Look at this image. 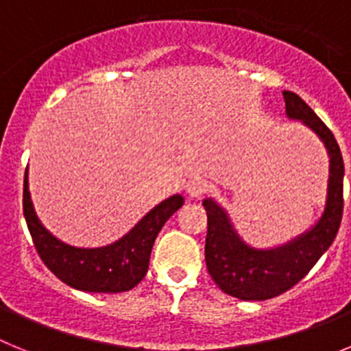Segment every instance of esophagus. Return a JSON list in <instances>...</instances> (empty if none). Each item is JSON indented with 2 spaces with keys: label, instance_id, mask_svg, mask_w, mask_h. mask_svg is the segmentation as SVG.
I'll return each mask as SVG.
<instances>
[{
  "label": "esophagus",
  "instance_id": "esophagus-1",
  "mask_svg": "<svg viewBox=\"0 0 351 351\" xmlns=\"http://www.w3.org/2000/svg\"><path fill=\"white\" fill-rule=\"evenodd\" d=\"M207 188H209L207 181H204V179H193V181L188 184L186 191H188V195H190V197L198 198V197H202V195L206 193Z\"/></svg>",
  "mask_w": 351,
  "mask_h": 351
}]
</instances>
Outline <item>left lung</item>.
<instances>
[{
    "label": "left lung",
    "mask_w": 351,
    "mask_h": 351,
    "mask_svg": "<svg viewBox=\"0 0 351 351\" xmlns=\"http://www.w3.org/2000/svg\"><path fill=\"white\" fill-rule=\"evenodd\" d=\"M287 116L302 121L322 138L328 153L327 202L313 228L272 250H256L239 237L230 218L213 198L204 200L207 210L206 263L214 283L241 300H267L295 287L330 247L343 218L345 163L332 132L299 95L283 91Z\"/></svg>",
    "instance_id": "left-lung-1"
}]
</instances>
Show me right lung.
Instances as JSON below:
<instances>
[{
  "mask_svg": "<svg viewBox=\"0 0 351 351\" xmlns=\"http://www.w3.org/2000/svg\"><path fill=\"white\" fill-rule=\"evenodd\" d=\"M182 204L184 198L173 195L149 210L116 243L101 247H75L61 243L40 223L27 188V170L24 173V218L40 258L63 283L82 291L119 293L137 287L149 269V256L161 226Z\"/></svg>",
  "mask_w": 351,
  "mask_h": 351,
  "instance_id": "right-lung-1",
  "label": "right lung"
}]
</instances>
